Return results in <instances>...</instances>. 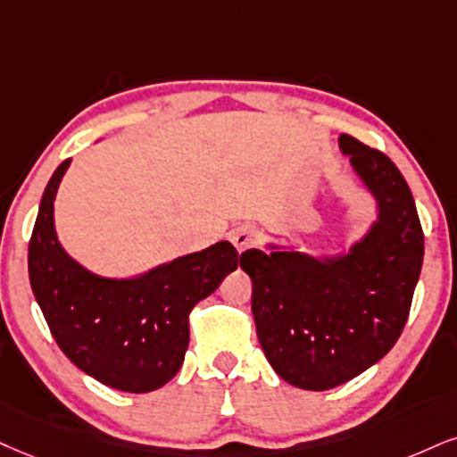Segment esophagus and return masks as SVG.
Returning a JSON list of instances; mask_svg holds the SVG:
<instances>
[{
	"label": "esophagus",
	"mask_w": 457,
	"mask_h": 457,
	"mask_svg": "<svg viewBox=\"0 0 457 457\" xmlns=\"http://www.w3.org/2000/svg\"><path fill=\"white\" fill-rule=\"evenodd\" d=\"M228 239H230V244L237 247V252H244V250H247V247H252L256 244V233H254V228L247 227V224H241V227L230 230Z\"/></svg>",
	"instance_id": "1"
}]
</instances>
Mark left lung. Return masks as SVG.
<instances>
[{
    "mask_svg": "<svg viewBox=\"0 0 457 457\" xmlns=\"http://www.w3.org/2000/svg\"><path fill=\"white\" fill-rule=\"evenodd\" d=\"M379 201L369 237L337 261L295 252L245 250L252 312L264 356L281 379L303 390H330L364 373L398 341L424 261V230L413 195L381 150L339 137Z\"/></svg>",
    "mask_w": 457,
    "mask_h": 457,
    "instance_id": "8db88e82",
    "label": "left lung"
}]
</instances>
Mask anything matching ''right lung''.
<instances>
[{
	"label": "right lung",
	"mask_w": 457,
	"mask_h": 457,
	"mask_svg": "<svg viewBox=\"0 0 457 457\" xmlns=\"http://www.w3.org/2000/svg\"><path fill=\"white\" fill-rule=\"evenodd\" d=\"M70 161L50 178L29 239V281L56 345L78 369L122 392H152L178 373L188 313L237 269L228 241L135 279H104L61 250L53 201Z\"/></svg>",
	"instance_id": "right-lung-1"
}]
</instances>
